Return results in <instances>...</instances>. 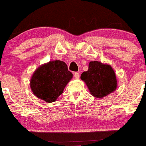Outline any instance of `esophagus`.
Returning <instances> with one entry per match:
<instances>
[{"label": "esophagus", "instance_id": "34e87169", "mask_svg": "<svg viewBox=\"0 0 146 146\" xmlns=\"http://www.w3.org/2000/svg\"><path fill=\"white\" fill-rule=\"evenodd\" d=\"M74 78L75 79H78L80 78V74H79V73H78V72H75V73H74Z\"/></svg>", "mask_w": 146, "mask_h": 146}]
</instances>
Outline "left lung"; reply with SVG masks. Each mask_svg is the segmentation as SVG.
Listing matches in <instances>:
<instances>
[{
	"instance_id": "8db88e82",
	"label": "left lung",
	"mask_w": 146,
	"mask_h": 146,
	"mask_svg": "<svg viewBox=\"0 0 146 146\" xmlns=\"http://www.w3.org/2000/svg\"><path fill=\"white\" fill-rule=\"evenodd\" d=\"M90 94L96 98H103L116 90L117 80L110 65L99 61H91L88 70L81 75Z\"/></svg>"
}]
</instances>
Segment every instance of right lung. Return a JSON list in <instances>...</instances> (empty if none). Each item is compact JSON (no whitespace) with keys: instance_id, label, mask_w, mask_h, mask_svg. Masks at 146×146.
Here are the masks:
<instances>
[{"instance_id":"obj_1","label":"right lung","mask_w":146,"mask_h":146,"mask_svg":"<svg viewBox=\"0 0 146 146\" xmlns=\"http://www.w3.org/2000/svg\"><path fill=\"white\" fill-rule=\"evenodd\" d=\"M73 78L66 63L61 60L50 61L40 66L30 82L33 94L47 103L54 102L63 92Z\"/></svg>"}]
</instances>
